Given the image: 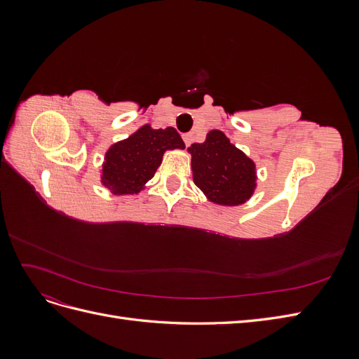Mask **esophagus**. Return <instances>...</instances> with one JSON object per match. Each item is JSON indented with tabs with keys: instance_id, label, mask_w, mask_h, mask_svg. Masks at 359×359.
Returning a JSON list of instances; mask_svg holds the SVG:
<instances>
[{
	"instance_id": "1",
	"label": "esophagus",
	"mask_w": 359,
	"mask_h": 359,
	"mask_svg": "<svg viewBox=\"0 0 359 359\" xmlns=\"http://www.w3.org/2000/svg\"><path fill=\"white\" fill-rule=\"evenodd\" d=\"M182 139H184V144H186V147H190L193 144L194 136H193V133H186L182 136Z\"/></svg>"
}]
</instances>
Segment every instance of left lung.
Masks as SVG:
<instances>
[{
	"label": "left lung",
	"mask_w": 359,
	"mask_h": 359,
	"mask_svg": "<svg viewBox=\"0 0 359 359\" xmlns=\"http://www.w3.org/2000/svg\"><path fill=\"white\" fill-rule=\"evenodd\" d=\"M193 181L208 201L235 206L252 198L256 189V165L220 130H211L203 144H193Z\"/></svg>",
	"instance_id": "obj_1"
}]
</instances>
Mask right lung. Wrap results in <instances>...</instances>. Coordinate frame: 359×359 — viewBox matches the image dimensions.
Segmentation results:
<instances>
[{
	"instance_id": "add662e5",
	"label": "right lung",
	"mask_w": 359,
	"mask_h": 359,
	"mask_svg": "<svg viewBox=\"0 0 359 359\" xmlns=\"http://www.w3.org/2000/svg\"><path fill=\"white\" fill-rule=\"evenodd\" d=\"M184 148L186 145L173 127L154 130L147 124L106 151L102 184L116 196L139 193L154 177L165 151Z\"/></svg>"
}]
</instances>
